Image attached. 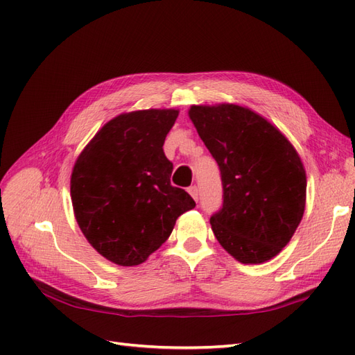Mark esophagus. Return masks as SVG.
I'll list each match as a JSON object with an SVG mask.
<instances>
[{"mask_svg": "<svg viewBox=\"0 0 355 355\" xmlns=\"http://www.w3.org/2000/svg\"><path fill=\"white\" fill-rule=\"evenodd\" d=\"M188 192H189L192 198H194L196 201H198V188H197L196 185H191V187L188 188Z\"/></svg>", "mask_w": 355, "mask_h": 355, "instance_id": "esophagus-1", "label": "esophagus"}]
</instances>
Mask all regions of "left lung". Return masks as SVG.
<instances>
[{"instance_id":"1","label":"left lung","mask_w":355,"mask_h":355,"mask_svg":"<svg viewBox=\"0 0 355 355\" xmlns=\"http://www.w3.org/2000/svg\"><path fill=\"white\" fill-rule=\"evenodd\" d=\"M189 118L220 171L222 207L210 218L218 241L243 263L270 261L304 216L302 161L271 123L243 106H192Z\"/></svg>"}]
</instances>
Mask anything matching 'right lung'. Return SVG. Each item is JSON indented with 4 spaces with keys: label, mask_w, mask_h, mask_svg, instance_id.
I'll list each match as a JSON object with an SVG mask.
<instances>
[{
    "label": "right lung",
    "mask_w": 355,
    "mask_h": 355,
    "mask_svg": "<svg viewBox=\"0 0 355 355\" xmlns=\"http://www.w3.org/2000/svg\"><path fill=\"white\" fill-rule=\"evenodd\" d=\"M176 110L118 115L84 148L71 176L75 219L89 243L123 266L146 261L196 207L185 189L170 184L173 163L164 155Z\"/></svg>",
    "instance_id": "right-lung-1"
}]
</instances>
